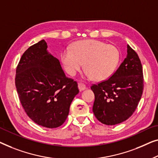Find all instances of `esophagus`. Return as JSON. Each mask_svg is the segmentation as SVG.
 Instances as JSON below:
<instances>
[{
  "mask_svg": "<svg viewBox=\"0 0 158 158\" xmlns=\"http://www.w3.org/2000/svg\"><path fill=\"white\" fill-rule=\"evenodd\" d=\"M78 87H79V89L80 91H84L86 89V86L85 84H83V83H81V82L78 83Z\"/></svg>",
  "mask_w": 158,
  "mask_h": 158,
  "instance_id": "1",
  "label": "esophagus"
}]
</instances>
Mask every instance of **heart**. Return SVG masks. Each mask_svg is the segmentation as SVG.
<instances>
[{"instance_id": "obj_1", "label": "heart", "mask_w": 158, "mask_h": 158, "mask_svg": "<svg viewBox=\"0 0 158 158\" xmlns=\"http://www.w3.org/2000/svg\"><path fill=\"white\" fill-rule=\"evenodd\" d=\"M64 69L75 76L83 66L86 75L95 81H104L113 74L119 61V52L113 45L97 40H84L73 44L61 53Z\"/></svg>"}]
</instances>
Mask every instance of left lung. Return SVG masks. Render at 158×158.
Masks as SVG:
<instances>
[{
  "label": "left lung",
  "instance_id": "obj_1",
  "mask_svg": "<svg viewBox=\"0 0 158 158\" xmlns=\"http://www.w3.org/2000/svg\"><path fill=\"white\" fill-rule=\"evenodd\" d=\"M127 54L110 79L91 89L95 100L93 112L102 124L114 125L125 121L136 110L143 91V73L137 53L127 45Z\"/></svg>",
  "mask_w": 158,
  "mask_h": 158
}]
</instances>
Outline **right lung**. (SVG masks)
I'll use <instances>...</instances> for the list:
<instances>
[{
	"mask_svg": "<svg viewBox=\"0 0 158 158\" xmlns=\"http://www.w3.org/2000/svg\"><path fill=\"white\" fill-rule=\"evenodd\" d=\"M47 48L43 39L24 52L16 69L15 86L28 116L39 125L56 128L66 121L79 91Z\"/></svg>",
	"mask_w": 158,
	"mask_h": 158,
	"instance_id": "obj_1",
	"label": "right lung"
}]
</instances>
